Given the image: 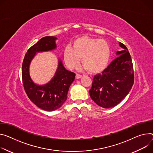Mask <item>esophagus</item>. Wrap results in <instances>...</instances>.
<instances>
[{
	"instance_id": "obj_1",
	"label": "esophagus",
	"mask_w": 153,
	"mask_h": 153,
	"mask_svg": "<svg viewBox=\"0 0 153 153\" xmlns=\"http://www.w3.org/2000/svg\"><path fill=\"white\" fill-rule=\"evenodd\" d=\"M82 77V76L80 75V74H76V79H80Z\"/></svg>"
}]
</instances>
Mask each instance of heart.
<instances>
[{
  "mask_svg": "<svg viewBox=\"0 0 153 153\" xmlns=\"http://www.w3.org/2000/svg\"><path fill=\"white\" fill-rule=\"evenodd\" d=\"M110 57V48L106 41L88 36L76 38L72 48L67 46L63 51L64 60L68 68H75L80 59L83 68L91 74L105 70Z\"/></svg>",
  "mask_w": 153,
  "mask_h": 153,
  "instance_id": "heart-1",
  "label": "heart"
}]
</instances>
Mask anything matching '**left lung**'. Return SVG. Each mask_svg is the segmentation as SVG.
<instances>
[{"instance_id":"8db88e82","label":"left lung","mask_w":153,"mask_h":153,"mask_svg":"<svg viewBox=\"0 0 153 153\" xmlns=\"http://www.w3.org/2000/svg\"><path fill=\"white\" fill-rule=\"evenodd\" d=\"M119 46L123 50L116 52L118 57L102 74L94 77L89 91L92 100L105 108L118 104L129 93L134 82L131 55L124 45L119 42Z\"/></svg>"}]
</instances>
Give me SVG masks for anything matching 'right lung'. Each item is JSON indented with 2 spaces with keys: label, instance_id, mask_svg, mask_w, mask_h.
Segmentation results:
<instances>
[{
  "label": "right lung",
  "instance_id": "add662e5",
  "mask_svg": "<svg viewBox=\"0 0 153 153\" xmlns=\"http://www.w3.org/2000/svg\"><path fill=\"white\" fill-rule=\"evenodd\" d=\"M57 38L45 36L40 39L26 53L22 66V78L25 91L30 101L39 108L46 111L59 108L67 99L69 87L75 79L76 74L64 67L60 59L52 79L44 85H38L32 80L29 73L32 60L36 53L48 52L57 48Z\"/></svg>",
  "mask_w": 153,
  "mask_h": 153
}]
</instances>
